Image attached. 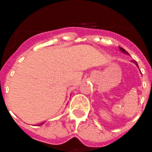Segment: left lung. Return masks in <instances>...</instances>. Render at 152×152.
<instances>
[{
  "label": "left lung",
  "mask_w": 152,
  "mask_h": 152,
  "mask_svg": "<svg viewBox=\"0 0 152 152\" xmlns=\"http://www.w3.org/2000/svg\"><path fill=\"white\" fill-rule=\"evenodd\" d=\"M119 49H120V50H121V52H123V53H126V54H128V55H129V53H128V52H126V51L124 49H123V48H121V47H119ZM133 62L135 63V64H136L137 66H138V64H137V62H136V61H133ZM138 67H139V66H138Z\"/></svg>",
  "instance_id": "1"
}]
</instances>
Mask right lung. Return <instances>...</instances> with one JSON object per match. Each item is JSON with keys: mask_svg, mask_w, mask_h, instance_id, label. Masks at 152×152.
<instances>
[{"mask_svg": "<svg viewBox=\"0 0 152 152\" xmlns=\"http://www.w3.org/2000/svg\"><path fill=\"white\" fill-rule=\"evenodd\" d=\"M43 123H41V124H40V125H42V124H43ZM40 125H39V126H40Z\"/></svg>", "mask_w": 152, "mask_h": 152, "instance_id": "right-lung-1", "label": "right lung"}]
</instances>
